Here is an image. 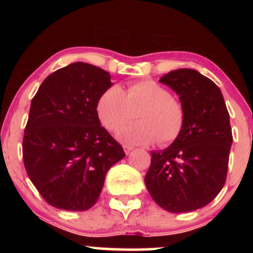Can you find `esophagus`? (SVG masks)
Instances as JSON below:
<instances>
[{"label":"esophagus","mask_w":253,"mask_h":253,"mask_svg":"<svg viewBox=\"0 0 253 253\" xmlns=\"http://www.w3.org/2000/svg\"><path fill=\"white\" fill-rule=\"evenodd\" d=\"M124 150H125V153H126V155H128L130 151L133 150V146H130V145H127V144H124Z\"/></svg>","instance_id":"34e87169"}]
</instances>
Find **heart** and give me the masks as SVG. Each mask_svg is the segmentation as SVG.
I'll return each instance as SVG.
<instances>
[{
	"mask_svg": "<svg viewBox=\"0 0 253 253\" xmlns=\"http://www.w3.org/2000/svg\"><path fill=\"white\" fill-rule=\"evenodd\" d=\"M97 115L108 130L117 132L135 118L134 124L120 130L119 136L133 144L169 145L181 135L187 119L184 104L167 86L152 80L106 89L98 97Z\"/></svg>",
	"mask_w": 253,
	"mask_h": 253,
	"instance_id": "1",
	"label": "heart"
}]
</instances>
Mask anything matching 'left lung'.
Here are the masks:
<instances>
[{
	"label": "left lung",
	"mask_w": 253,
	"mask_h": 253,
	"mask_svg": "<svg viewBox=\"0 0 253 253\" xmlns=\"http://www.w3.org/2000/svg\"><path fill=\"white\" fill-rule=\"evenodd\" d=\"M159 82L179 95L187 119L168 149L151 152L145 184L165 211H193L213 201L226 182L233 141L228 110L219 86L195 70L170 71Z\"/></svg>",
	"instance_id": "8db88e82"
}]
</instances>
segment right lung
<instances>
[{
    "mask_svg": "<svg viewBox=\"0 0 253 253\" xmlns=\"http://www.w3.org/2000/svg\"><path fill=\"white\" fill-rule=\"evenodd\" d=\"M110 85L109 72L77 62L48 75L32 100L22 158L32 183L52 207L91 208L107 171L125 157L98 120V97Z\"/></svg>",
    "mask_w": 253,
    "mask_h": 253,
    "instance_id": "1",
    "label": "right lung"
}]
</instances>
